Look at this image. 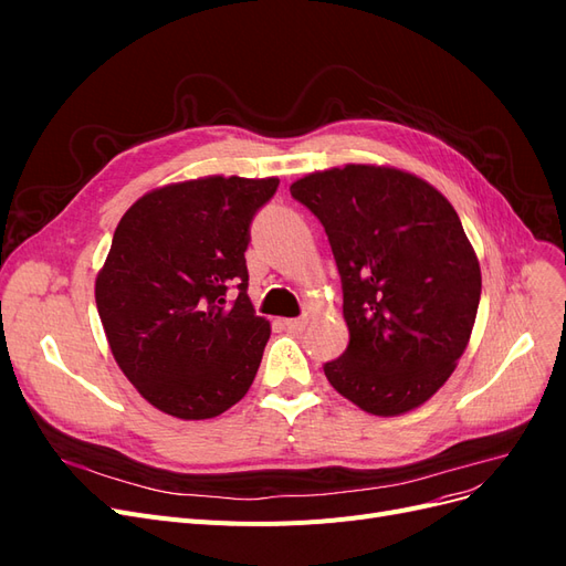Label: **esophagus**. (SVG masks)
<instances>
[{"mask_svg": "<svg viewBox=\"0 0 566 566\" xmlns=\"http://www.w3.org/2000/svg\"><path fill=\"white\" fill-rule=\"evenodd\" d=\"M283 323H285V328H287V331H293V333L304 331V325H306V321H304V318H285Z\"/></svg>", "mask_w": 566, "mask_h": 566, "instance_id": "34e87169", "label": "esophagus"}]
</instances>
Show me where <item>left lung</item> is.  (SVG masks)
Here are the masks:
<instances>
[{"instance_id":"obj_1","label":"left lung","mask_w":566,"mask_h":566,"mask_svg":"<svg viewBox=\"0 0 566 566\" xmlns=\"http://www.w3.org/2000/svg\"><path fill=\"white\" fill-rule=\"evenodd\" d=\"M342 281L349 345L323 366L342 397L401 416L451 378L482 297V271L453 205L394 167L347 165L295 181Z\"/></svg>"}]
</instances>
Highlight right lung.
Wrapping results in <instances>:
<instances>
[{"label":"right lung","instance_id":"right-lung-1","mask_svg":"<svg viewBox=\"0 0 566 566\" xmlns=\"http://www.w3.org/2000/svg\"><path fill=\"white\" fill-rule=\"evenodd\" d=\"M276 188L273 177L193 179L119 219L96 310L117 366L167 416L214 418L254 380L271 328L248 297L245 250Z\"/></svg>","mask_w":566,"mask_h":566}]
</instances>
